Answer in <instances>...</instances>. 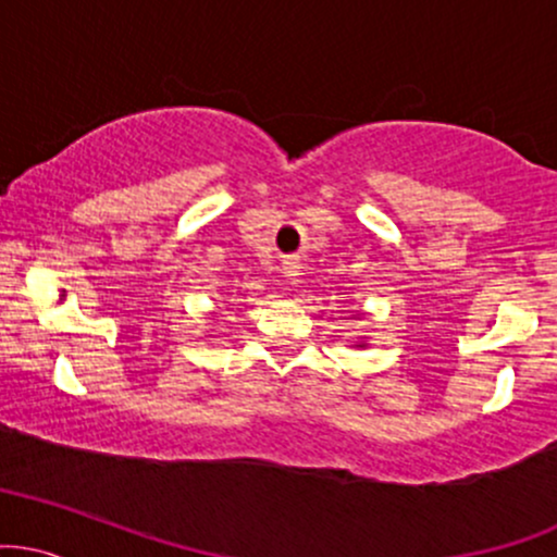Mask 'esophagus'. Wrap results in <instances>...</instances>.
Segmentation results:
<instances>
[{"label": "esophagus", "mask_w": 557, "mask_h": 557, "mask_svg": "<svg viewBox=\"0 0 557 557\" xmlns=\"http://www.w3.org/2000/svg\"><path fill=\"white\" fill-rule=\"evenodd\" d=\"M283 274H285V277H288V280H296L298 277V274H301V264H298V261H285V264H283Z\"/></svg>", "instance_id": "34e87169"}]
</instances>
